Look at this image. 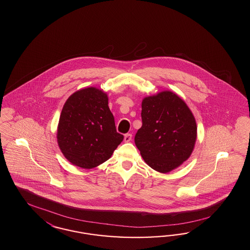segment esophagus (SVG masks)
Wrapping results in <instances>:
<instances>
[{"mask_svg": "<svg viewBox=\"0 0 250 250\" xmlns=\"http://www.w3.org/2000/svg\"><path fill=\"white\" fill-rule=\"evenodd\" d=\"M132 140V134H125V141L129 142Z\"/></svg>", "mask_w": 250, "mask_h": 250, "instance_id": "34e87169", "label": "esophagus"}]
</instances>
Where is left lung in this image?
Listing matches in <instances>:
<instances>
[{"mask_svg":"<svg viewBox=\"0 0 250 250\" xmlns=\"http://www.w3.org/2000/svg\"><path fill=\"white\" fill-rule=\"evenodd\" d=\"M142 126L135 143L152 169L167 173L187 160L197 138L192 112L178 95L163 91L141 103Z\"/></svg>","mask_w":250,"mask_h":250,"instance_id":"1","label":"left lung"}]
</instances>
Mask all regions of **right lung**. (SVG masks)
<instances>
[{"mask_svg": "<svg viewBox=\"0 0 250 250\" xmlns=\"http://www.w3.org/2000/svg\"><path fill=\"white\" fill-rule=\"evenodd\" d=\"M57 139L66 159L82 168L110 158L124 136L116 131L107 94L96 87L73 93L61 111Z\"/></svg>", "mask_w": 250, "mask_h": 250, "instance_id": "right-lung-1", "label": "right lung"}]
</instances>
